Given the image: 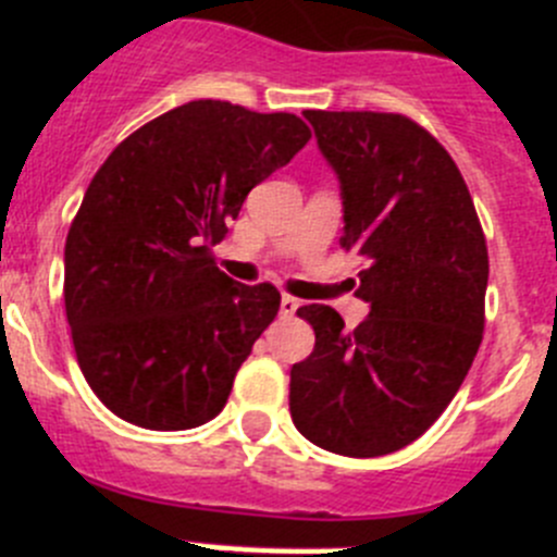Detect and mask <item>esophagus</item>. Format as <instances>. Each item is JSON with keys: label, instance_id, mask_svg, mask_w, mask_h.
Returning a JSON list of instances; mask_svg holds the SVG:
<instances>
[{"label": "esophagus", "instance_id": "34e87169", "mask_svg": "<svg viewBox=\"0 0 557 557\" xmlns=\"http://www.w3.org/2000/svg\"><path fill=\"white\" fill-rule=\"evenodd\" d=\"M298 307H301V304L295 301L293 295H282V307H278V312H282V318H293V314L298 312Z\"/></svg>", "mask_w": 557, "mask_h": 557}]
</instances>
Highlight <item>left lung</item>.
<instances>
[{
    "instance_id": "1",
    "label": "left lung",
    "mask_w": 557,
    "mask_h": 557,
    "mask_svg": "<svg viewBox=\"0 0 557 557\" xmlns=\"http://www.w3.org/2000/svg\"><path fill=\"white\" fill-rule=\"evenodd\" d=\"M339 181L343 248L362 256L354 332L323 304L298 309L314 348L289 371V412L334 455L405 449L435 424L485 329L488 248L444 145L401 113L304 111Z\"/></svg>"
}]
</instances>
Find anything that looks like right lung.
<instances>
[{"instance_id": "right-lung-1", "label": "right lung", "mask_w": 557, "mask_h": 557, "mask_svg": "<svg viewBox=\"0 0 557 557\" xmlns=\"http://www.w3.org/2000/svg\"><path fill=\"white\" fill-rule=\"evenodd\" d=\"M309 136L295 113L195 100L97 170L66 236L63 301L83 376L113 416L178 432L223 410L282 295L228 278L211 245Z\"/></svg>"}]
</instances>
